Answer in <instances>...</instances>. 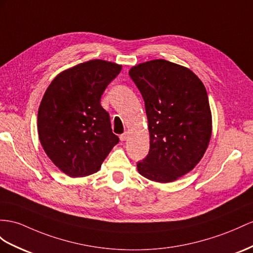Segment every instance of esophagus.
<instances>
[{"mask_svg":"<svg viewBox=\"0 0 253 253\" xmlns=\"http://www.w3.org/2000/svg\"><path fill=\"white\" fill-rule=\"evenodd\" d=\"M127 138H128V132H127V131H125L124 133H122V134L120 135L121 141H125V140H127Z\"/></svg>","mask_w":253,"mask_h":253,"instance_id":"esophagus-1","label":"esophagus"}]
</instances>
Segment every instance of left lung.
Instances as JSON below:
<instances>
[{
  "mask_svg": "<svg viewBox=\"0 0 253 253\" xmlns=\"http://www.w3.org/2000/svg\"><path fill=\"white\" fill-rule=\"evenodd\" d=\"M129 76L144 99L150 152L137 164L142 176L170 183L202 159L211 135L204 84L188 68L166 60L133 66Z\"/></svg>",
  "mask_w": 253,
  "mask_h": 253,
  "instance_id": "1",
  "label": "left lung"
}]
</instances>
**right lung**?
Segmentation results:
<instances>
[{"mask_svg":"<svg viewBox=\"0 0 253 253\" xmlns=\"http://www.w3.org/2000/svg\"><path fill=\"white\" fill-rule=\"evenodd\" d=\"M121 70L102 60L78 64L57 75L42 97L37 118L42 146L70 177L96 173L119 143L100 98Z\"/></svg>","mask_w":253,"mask_h":253,"instance_id":"1","label":"right lung"}]
</instances>
